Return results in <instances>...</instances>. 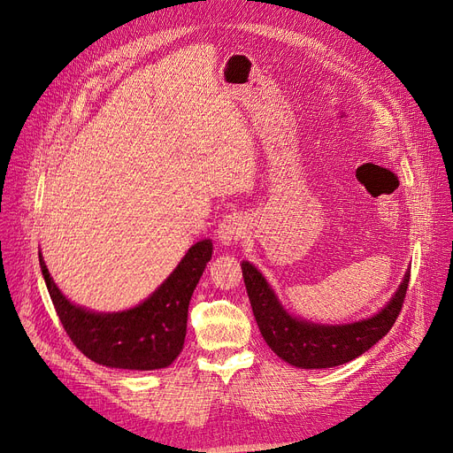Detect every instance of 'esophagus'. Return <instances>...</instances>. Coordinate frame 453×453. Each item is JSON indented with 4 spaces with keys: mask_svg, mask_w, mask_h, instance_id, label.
Masks as SVG:
<instances>
[{
    "mask_svg": "<svg viewBox=\"0 0 453 453\" xmlns=\"http://www.w3.org/2000/svg\"><path fill=\"white\" fill-rule=\"evenodd\" d=\"M217 233H219V239L224 246L236 244L241 239H244L246 222L239 212H231L219 224Z\"/></svg>",
    "mask_w": 453,
    "mask_h": 453,
    "instance_id": "34e87169",
    "label": "esophagus"
}]
</instances>
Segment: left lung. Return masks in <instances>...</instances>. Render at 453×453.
Returning <instances> with one entry per match:
<instances>
[{
	"instance_id": "obj_1",
	"label": "left lung",
	"mask_w": 453,
	"mask_h": 453,
	"mask_svg": "<svg viewBox=\"0 0 453 453\" xmlns=\"http://www.w3.org/2000/svg\"><path fill=\"white\" fill-rule=\"evenodd\" d=\"M242 275L260 334L280 360L301 369L336 367L369 350L395 325L410 287V272H406L396 294L376 316L328 326L292 318L253 265L242 263Z\"/></svg>"
}]
</instances>
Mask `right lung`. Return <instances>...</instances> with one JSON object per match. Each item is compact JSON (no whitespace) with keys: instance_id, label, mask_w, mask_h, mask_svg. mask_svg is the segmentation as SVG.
I'll list each match as a JSON object with an SVG mask.
<instances>
[{"instance_id":"1","label":"right lung","mask_w":453,"mask_h":453,"mask_svg":"<svg viewBox=\"0 0 453 453\" xmlns=\"http://www.w3.org/2000/svg\"><path fill=\"white\" fill-rule=\"evenodd\" d=\"M211 255V241L196 242L147 301L125 312L101 314L67 301L38 253L47 290L73 345L95 364L130 371L163 369L178 358L187 334L188 301Z\"/></svg>"}]
</instances>
